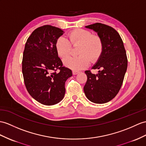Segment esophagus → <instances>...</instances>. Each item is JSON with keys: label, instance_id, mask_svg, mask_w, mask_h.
I'll use <instances>...</instances> for the list:
<instances>
[{"label": "esophagus", "instance_id": "esophagus-1", "mask_svg": "<svg viewBox=\"0 0 146 146\" xmlns=\"http://www.w3.org/2000/svg\"><path fill=\"white\" fill-rule=\"evenodd\" d=\"M79 72H78V71H75V70H73L72 71V74L73 75H77V74H79Z\"/></svg>", "mask_w": 146, "mask_h": 146}]
</instances>
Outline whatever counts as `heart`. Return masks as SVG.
I'll return each instance as SVG.
<instances>
[{
  "label": "heart",
  "mask_w": 146,
  "mask_h": 146,
  "mask_svg": "<svg viewBox=\"0 0 146 146\" xmlns=\"http://www.w3.org/2000/svg\"><path fill=\"white\" fill-rule=\"evenodd\" d=\"M69 40L64 36H60L56 42L57 53L61 58L68 56L72 47L79 46L77 56H70L64 60V64L74 70H80L87 67L90 63L97 62L104 51V43L102 38L94 35L89 30L77 29L68 34Z\"/></svg>",
  "instance_id": "b5f03b06"
}]
</instances>
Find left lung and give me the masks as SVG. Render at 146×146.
<instances>
[{"instance_id": "obj_1", "label": "left lung", "mask_w": 146, "mask_h": 146, "mask_svg": "<svg viewBox=\"0 0 146 146\" xmlns=\"http://www.w3.org/2000/svg\"><path fill=\"white\" fill-rule=\"evenodd\" d=\"M97 32L103 41L104 51L92 69H100L97 74L85 71L87 80L84 87L87 98L95 104H105L118 94L127 66L125 48L120 35L111 27L95 23L85 27Z\"/></svg>"}]
</instances>
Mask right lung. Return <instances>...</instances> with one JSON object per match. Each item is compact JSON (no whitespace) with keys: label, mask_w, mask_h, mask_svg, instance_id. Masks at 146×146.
<instances>
[{"label":"right lung","mask_w":146,"mask_h":146,"mask_svg":"<svg viewBox=\"0 0 146 146\" xmlns=\"http://www.w3.org/2000/svg\"><path fill=\"white\" fill-rule=\"evenodd\" d=\"M64 33L59 28L46 25L32 32L25 46V85L31 97L44 105H55L62 100L66 81L72 76V70L63 66L56 49V40Z\"/></svg>","instance_id":"right-lung-1"}]
</instances>
